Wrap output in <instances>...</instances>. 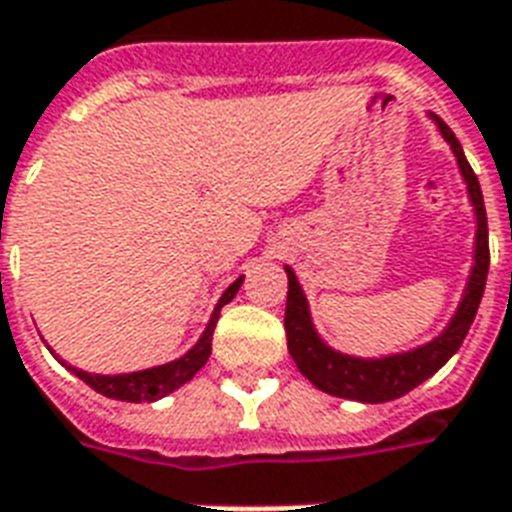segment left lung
<instances>
[{
  "mask_svg": "<svg viewBox=\"0 0 512 512\" xmlns=\"http://www.w3.org/2000/svg\"><path fill=\"white\" fill-rule=\"evenodd\" d=\"M427 117L435 123L443 142L454 152L459 174L467 185V198L473 206V265L467 273L462 298L456 303V311L448 319V325L435 338H429L413 349L392 351V354H381V357H360V354H346V351L335 349L319 335L314 319H311L306 292L300 287L295 271L290 265H284V271H287V311H284L287 349H290V357L295 360L300 373L327 395L357 400V403H389V400L408 395L411 389L435 376L459 351L464 335L478 314V306H481L483 287H486V276H489V225H486L481 185L464 158L462 144L454 131L435 112H427Z\"/></svg>",
  "mask_w": 512,
  "mask_h": 512,
  "instance_id": "obj_1",
  "label": "left lung"
}]
</instances>
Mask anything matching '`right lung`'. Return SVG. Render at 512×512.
<instances>
[{
    "instance_id": "add662e5",
    "label": "right lung",
    "mask_w": 512,
    "mask_h": 512,
    "mask_svg": "<svg viewBox=\"0 0 512 512\" xmlns=\"http://www.w3.org/2000/svg\"><path fill=\"white\" fill-rule=\"evenodd\" d=\"M241 282H244V276H239L236 282L230 284L228 290L222 292V298L217 300V306H214L212 317H209V325H206V330L201 333V338H198L182 357H177V360L163 362V365H155V368L134 370V373L104 376V373H88V370L83 368L66 365L58 354H53V357H56L69 373H74L80 381H85L91 389H96L99 395L109 397V400H123V403H155V400H161V397L177 392L179 386L187 384L198 370L204 368L206 360H209V354H212V335L214 327H217V319H220V308L236 298V292L241 290Z\"/></svg>"
}]
</instances>
